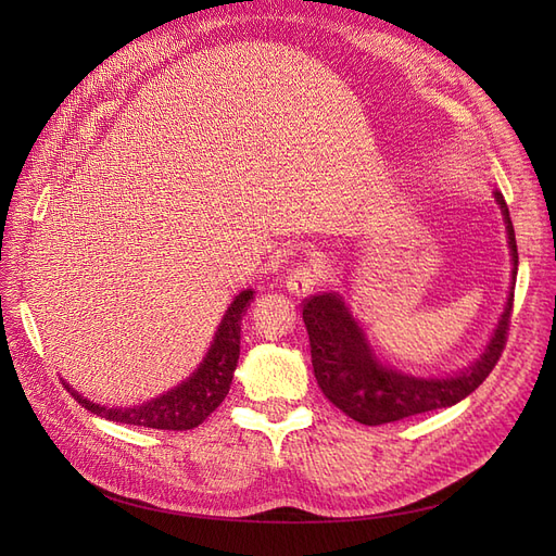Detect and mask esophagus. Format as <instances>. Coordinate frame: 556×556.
<instances>
[{"mask_svg": "<svg viewBox=\"0 0 556 556\" xmlns=\"http://www.w3.org/2000/svg\"><path fill=\"white\" fill-rule=\"evenodd\" d=\"M323 278V271H319L317 264H299L294 271L288 276V290L296 296H306L315 290V285Z\"/></svg>", "mask_w": 556, "mask_h": 556, "instance_id": "34e87169", "label": "esophagus"}]
</instances>
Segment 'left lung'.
<instances>
[{
    "label": "left lung",
    "mask_w": 556,
    "mask_h": 556,
    "mask_svg": "<svg viewBox=\"0 0 556 556\" xmlns=\"http://www.w3.org/2000/svg\"><path fill=\"white\" fill-rule=\"evenodd\" d=\"M496 204L503 213L508 229V245L513 255V288L517 278V241L510 223L506 199L496 190ZM513 288L506 311L486 343L480 359L470 364L466 371L447 378H415L394 371L378 362L368 345L364 329L339 294H317L304 301V325L311 341V359L319 390L359 425L378 427L399 422L410 415L447 408L476 392L492 374L503 348H506Z\"/></svg>",
    "instance_id": "1"
}]
</instances>
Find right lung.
I'll list each match as a JSON object with an SVG mask.
<instances>
[{
	"mask_svg": "<svg viewBox=\"0 0 556 556\" xmlns=\"http://www.w3.org/2000/svg\"><path fill=\"white\" fill-rule=\"evenodd\" d=\"M252 290H243L231 301L220 327H217L213 343L206 352L204 362L197 366V371L176 384L166 394L146 401L141 406L131 408H106L83 399L74 387L64 382L66 390L80 403L83 408L106 417L111 422H123L148 429H166V431H188L199 427L204 419L225 401L229 384L233 378V368L239 364L241 352V319L250 306Z\"/></svg>",
	"mask_w": 556,
	"mask_h": 556,
	"instance_id": "right-lung-1",
	"label": "right lung"
}]
</instances>
